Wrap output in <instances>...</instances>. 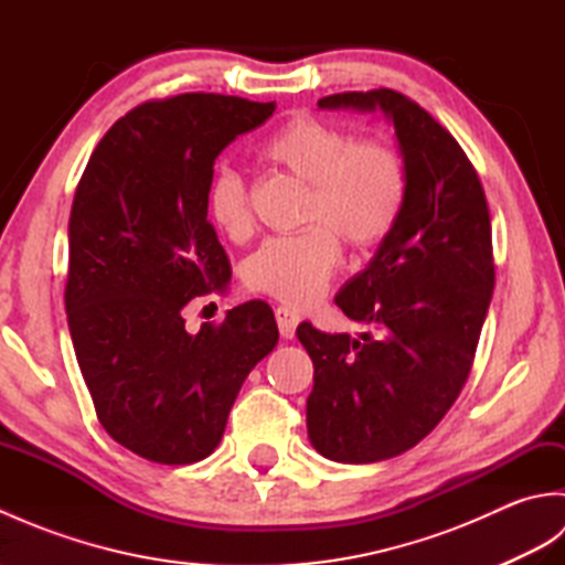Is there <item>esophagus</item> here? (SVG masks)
<instances>
[{"label":"esophagus","instance_id":"esophagus-1","mask_svg":"<svg viewBox=\"0 0 565 565\" xmlns=\"http://www.w3.org/2000/svg\"><path fill=\"white\" fill-rule=\"evenodd\" d=\"M274 316H276V326H279L281 338L291 340L294 334H296L298 322H301V316H298L296 310H294V308H289V306H279V308L274 310Z\"/></svg>","mask_w":565,"mask_h":565}]
</instances>
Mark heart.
Here are the masks:
<instances>
[{
  "label": "heart",
  "mask_w": 565,
  "mask_h": 565,
  "mask_svg": "<svg viewBox=\"0 0 565 565\" xmlns=\"http://www.w3.org/2000/svg\"><path fill=\"white\" fill-rule=\"evenodd\" d=\"M264 160L306 182L301 233L271 237L245 262V284L289 306H310L326 294L342 264V243L356 252L376 247L398 223L407 196L401 150L383 136H359L298 114L264 142ZM209 215L227 237L252 233L245 179L221 170L209 186Z\"/></svg>",
  "instance_id": "1"
}]
</instances>
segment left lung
<instances>
[{
  "instance_id": "8db88e82",
  "label": "left lung",
  "mask_w": 565,
  "mask_h": 565,
  "mask_svg": "<svg viewBox=\"0 0 565 565\" xmlns=\"http://www.w3.org/2000/svg\"><path fill=\"white\" fill-rule=\"evenodd\" d=\"M320 109L386 114L407 170L398 223L334 296L376 334H296L313 359L308 437L326 459L374 463L413 449L459 398L495 286L486 191L459 142L395 89L342 92Z\"/></svg>"
}]
</instances>
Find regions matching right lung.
Here are the masks:
<instances>
[{
	"label": "right lung",
	"instance_id": "1",
	"mask_svg": "<svg viewBox=\"0 0 565 565\" xmlns=\"http://www.w3.org/2000/svg\"><path fill=\"white\" fill-rule=\"evenodd\" d=\"M274 102L189 92L130 109L106 130L70 211L67 326L94 411L142 459H206L247 374L279 330L249 301L186 332L182 308L231 279L209 221L223 148L262 126Z\"/></svg>",
	"mask_w": 565,
	"mask_h": 565
}]
</instances>
